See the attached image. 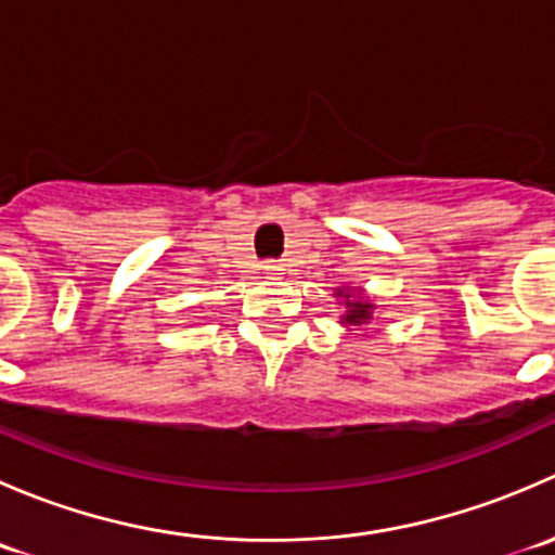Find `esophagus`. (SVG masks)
<instances>
[{"label":"esophagus","mask_w":555,"mask_h":555,"mask_svg":"<svg viewBox=\"0 0 555 555\" xmlns=\"http://www.w3.org/2000/svg\"><path fill=\"white\" fill-rule=\"evenodd\" d=\"M266 273H268V276L276 279L279 273H282V266H279V262H266Z\"/></svg>","instance_id":"esophagus-1"}]
</instances>
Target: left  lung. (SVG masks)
<instances>
[{"instance_id":"1","label":"left lung","mask_w":555,"mask_h":555,"mask_svg":"<svg viewBox=\"0 0 555 555\" xmlns=\"http://www.w3.org/2000/svg\"><path fill=\"white\" fill-rule=\"evenodd\" d=\"M335 300L344 306V313H340V324L346 330H362L373 322V311H376V304L365 295V289L357 287H338L335 289Z\"/></svg>"}]
</instances>
